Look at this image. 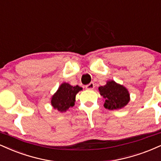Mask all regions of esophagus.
I'll list each match as a JSON object with an SVG mask.
<instances>
[{
    "label": "esophagus",
    "instance_id": "1",
    "mask_svg": "<svg viewBox=\"0 0 161 161\" xmlns=\"http://www.w3.org/2000/svg\"><path fill=\"white\" fill-rule=\"evenodd\" d=\"M86 89H88V90H93V89L94 88V82H90L88 85H87L86 86Z\"/></svg>",
    "mask_w": 161,
    "mask_h": 161
}]
</instances>
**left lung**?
<instances>
[{"mask_svg":"<svg viewBox=\"0 0 161 161\" xmlns=\"http://www.w3.org/2000/svg\"><path fill=\"white\" fill-rule=\"evenodd\" d=\"M98 89L101 96L105 98L104 107L106 109L110 110L121 109L128 103L130 100L128 91L114 81H109L106 86H100Z\"/></svg>","mask_w":161,"mask_h":161,"instance_id":"8db88e82","label":"left lung"}]
</instances>
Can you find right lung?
Masks as SVG:
<instances>
[{
    "mask_svg": "<svg viewBox=\"0 0 161 161\" xmlns=\"http://www.w3.org/2000/svg\"><path fill=\"white\" fill-rule=\"evenodd\" d=\"M82 88L78 86H71L68 83H63L52 97V106L60 112H66L74 106L75 95Z\"/></svg>",
    "mask_w": 161,
    "mask_h": 161,
    "instance_id": "obj_1",
    "label": "right lung"
}]
</instances>
